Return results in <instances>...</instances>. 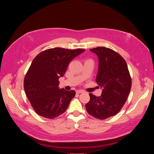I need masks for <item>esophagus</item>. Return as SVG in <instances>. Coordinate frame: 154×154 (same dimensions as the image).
Segmentation results:
<instances>
[{
	"mask_svg": "<svg viewBox=\"0 0 154 154\" xmlns=\"http://www.w3.org/2000/svg\"><path fill=\"white\" fill-rule=\"evenodd\" d=\"M84 91H83V90H77L76 91V93H77V94H80V93H83Z\"/></svg>",
	"mask_w": 154,
	"mask_h": 154,
	"instance_id": "obj_1",
	"label": "esophagus"
}]
</instances>
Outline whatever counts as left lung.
Returning a JSON list of instances; mask_svg holds the SVG:
<instances>
[{
  "label": "left lung",
  "mask_w": 154,
  "mask_h": 154,
  "mask_svg": "<svg viewBox=\"0 0 154 154\" xmlns=\"http://www.w3.org/2000/svg\"><path fill=\"white\" fill-rule=\"evenodd\" d=\"M90 51L99 58L96 81L103 90L100 97L90 93V100L86 109L92 116L103 120L120 112L130 92L131 79L126 61L118 52L105 47Z\"/></svg>",
  "instance_id": "left-lung-1"
}]
</instances>
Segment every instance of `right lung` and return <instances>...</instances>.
<instances>
[{"label": "right lung", "mask_w": 154, "mask_h": 154, "mask_svg": "<svg viewBox=\"0 0 154 154\" xmlns=\"http://www.w3.org/2000/svg\"><path fill=\"white\" fill-rule=\"evenodd\" d=\"M84 49L61 48L40 52L32 62L24 77L26 96L35 112L54 119L66 110L75 91L59 89V78L64 74L69 62Z\"/></svg>", "instance_id": "add662e5"}]
</instances>
